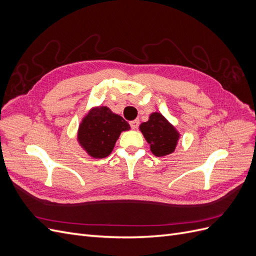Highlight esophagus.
<instances>
[{
	"mask_svg": "<svg viewBox=\"0 0 256 256\" xmlns=\"http://www.w3.org/2000/svg\"><path fill=\"white\" fill-rule=\"evenodd\" d=\"M138 120H131L130 122V126H131V128L132 129H136L138 128Z\"/></svg>",
	"mask_w": 256,
	"mask_h": 256,
	"instance_id": "34e87169",
	"label": "esophagus"
}]
</instances>
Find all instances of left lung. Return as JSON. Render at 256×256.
<instances>
[{
	"label": "left lung",
	"instance_id": "1",
	"mask_svg": "<svg viewBox=\"0 0 256 256\" xmlns=\"http://www.w3.org/2000/svg\"><path fill=\"white\" fill-rule=\"evenodd\" d=\"M140 130L150 144V150L154 156H166L175 150L180 134L162 114L152 113L148 122L141 124Z\"/></svg>",
	"mask_w": 256,
	"mask_h": 256
}]
</instances>
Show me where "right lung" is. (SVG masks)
I'll list each match as a JSON object with an SVG mask.
<instances>
[{"instance_id":"1","label":"right lung","mask_w":256,"mask_h":256,"mask_svg":"<svg viewBox=\"0 0 256 256\" xmlns=\"http://www.w3.org/2000/svg\"><path fill=\"white\" fill-rule=\"evenodd\" d=\"M129 129V124L122 116L106 106H97L80 124L78 140L90 156L104 158L113 150L122 131Z\"/></svg>"}]
</instances>
